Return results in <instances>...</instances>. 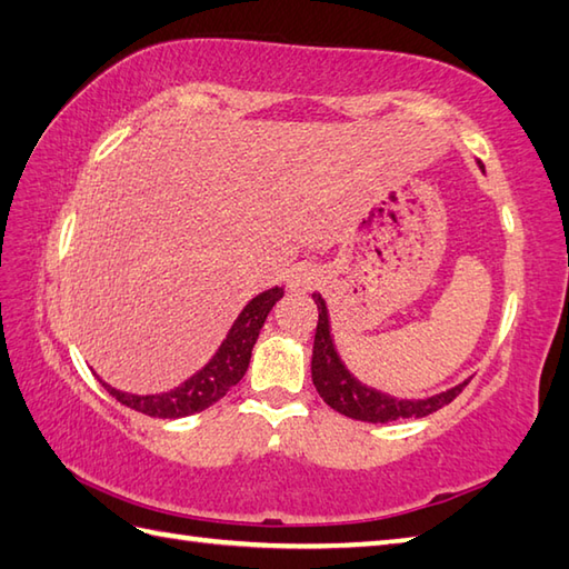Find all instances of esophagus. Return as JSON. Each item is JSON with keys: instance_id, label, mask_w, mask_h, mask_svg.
Wrapping results in <instances>:
<instances>
[{"instance_id": "1", "label": "esophagus", "mask_w": 569, "mask_h": 569, "mask_svg": "<svg viewBox=\"0 0 569 569\" xmlns=\"http://www.w3.org/2000/svg\"><path fill=\"white\" fill-rule=\"evenodd\" d=\"M316 281H318V271L312 269V266L298 263L288 271V288H291V291H310V288L316 286Z\"/></svg>"}]
</instances>
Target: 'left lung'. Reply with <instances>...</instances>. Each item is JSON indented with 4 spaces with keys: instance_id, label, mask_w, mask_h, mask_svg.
Masks as SVG:
<instances>
[{
    "instance_id": "left-lung-1",
    "label": "left lung",
    "mask_w": 569,
    "mask_h": 569,
    "mask_svg": "<svg viewBox=\"0 0 569 569\" xmlns=\"http://www.w3.org/2000/svg\"><path fill=\"white\" fill-rule=\"evenodd\" d=\"M481 171L485 166L479 163ZM312 300L318 306V330H316V342H312V357H310V373H312V383H316L318 393L322 396V401L330 408H335L337 413H342L347 418L355 420H365V422H391V420H406V418H422L430 416L435 410L447 406L450 401L462 393L465 386L469 383L462 381L447 389L442 393L426 396V398H401V396H391L383 393L373 386L361 383L352 371L347 369L342 361L340 352H337L332 328H330V310L325 298L320 293H312Z\"/></svg>"
}]
</instances>
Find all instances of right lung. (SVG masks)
<instances>
[{
	"mask_svg": "<svg viewBox=\"0 0 569 569\" xmlns=\"http://www.w3.org/2000/svg\"><path fill=\"white\" fill-rule=\"evenodd\" d=\"M283 288L273 286L266 288L259 296H253L249 303L241 308L232 328L227 330L224 340L214 349V355L208 359V365L190 373L186 381H180L176 389L161 391V393H129L119 391L112 383H107L100 373V379L110 396H114L119 403L139 410L143 416L151 418H186L200 410L214 406L220 398L241 381L247 373L251 349L259 340V332L263 328L266 318H269L271 308L283 298Z\"/></svg>",
	"mask_w": 569,
	"mask_h": 569,
	"instance_id": "1",
	"label": "right lung"
}]
</instances>
